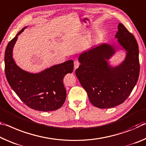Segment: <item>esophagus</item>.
Returning a JSON list of instances; mask_svg holds the SVG:
<instances>
[{
    "mask_svg": "<svg viewBox=\"0 0 146 146\" xmlns=\"http://www.w3.org/2000/svg\"><path fill=\"white\" fill-rule=\"evenodd\" d=\"M80 65V62H78V60H75L74 62V69H76Z\"/></svg>",
    "mask_w": 146,
    "mask_h": 146,
    "instance_id": "34e87169",
    "label": "esophagus"
}]
</instances>
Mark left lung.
I'll use <instances>...</instances> for the list:
<instances>
[{"label":"left lung","mask_w":146,"mask_h":146,"mask_svg":"<svg viewBox=\"0 0 146 146\" xmlns=\"http://www.w3.org/2000/svg\"><path fill=\"white\" fill-rule=\"evenodd\" d=\"M115 38L127 50L125 60L112 68L107 60L115 52L114 46L103 44L83 52L78 57L80 65L76 69L78 80L86 91L92 105L109 108L123 103L133 91L140 74L139 50L133 34L119 23Z\"/></svg>","instance_id":"obj_1"}]
</instances>
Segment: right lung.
<instances>
[{
	"instance_id": "1",
	"label": "right lung",
	"mask_w": 146,
	"mask_h": 146,
	"mask_svg": "<svg viewBox=\"0 0 146 146\" xmlns=\"http://www.w3.org/2000/svg\"><path fill=\"white\" fill-rule=\"evenodd\" d=\"M13 38L6 48L4 62L5 74L9 84L25 105L39 111H53L63 105L66 90L63 80L66 74L72 73V60L55 65L37 74L28 73L19 68L12 57V50L17 36Z\"/></svg>"
}]
</instances>
